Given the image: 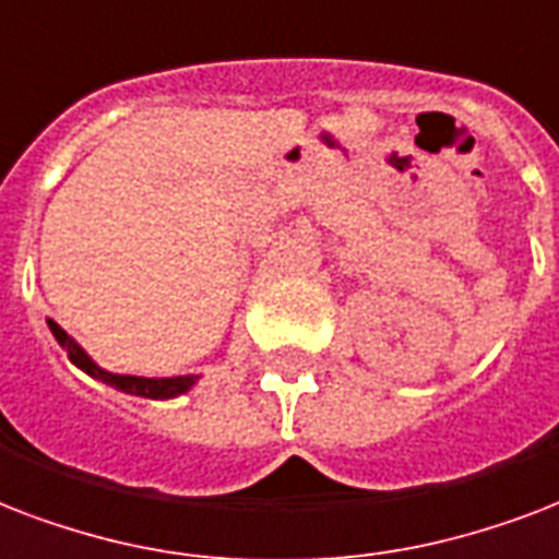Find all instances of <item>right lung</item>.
Returning <instances> with one entry per match:
<instances>
[{
	"instance_id": "add662e5",
	"label": "right lung",
	"mask_w": 559,
	"mask_h": 559,
	"mask_svg": "<svg viewBox=\"0 0 559 559\" xmlns=\"http://www.w3.org/2000/svg\"><path fill=\"white\" fill-rule=\"evenodd\" d=\"M51 335L58 338V344L67 349V356L72 365H78L84 373H90L93 379H102V382L114 384L119 391L133 393V396H145V400H171V396H180L194 384V376H175V379H142V376H116L107 373L102 367L95 365L93 358L86 356L84 349L78 347L75 341L69 338L67 332L58 326V323H49Z\"/></svg>"
}]
</instances>
